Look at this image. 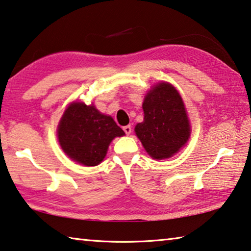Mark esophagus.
Segmentation results:
<instances>
[{"label": "esophagus", "mask_w": 251, "mask_h": 251, "mask_svg": "<svg viewBox=\"0 0 251 251\" xmlns=\"http://www.w3.org/2000/svg\"><path fill=\"white\" fill-rule=\"evenodd\" d=\"M123 129H124V131L126 133V135H129V134L131 133V126H130V125L124 126V127H123Z\"/></svg>", "instance_id": "34e87169"}]
</instances>
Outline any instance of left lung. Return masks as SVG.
Masks as SVG:
<instances>
[{
  "label": "left lung",
  "instance_id": "left-lung-1",
  "mask_svg": "<svg viewBox=\"0 0 251 251\" xmlns=\"http://www.w3.org/2000/svg\"><path fill=\"white\" fill-rule=\"evenodd\" d=\"M144 121L135 133L151 158L166 159L179 151L190 136V125L181 96L172 84L152 86L143 103Z\"/></svg>",
  "mask_w": 251,
  "mask_h": 251
}]
</instances>
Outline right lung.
<instances>
[{"label":"right lung","mask_w":251,"mask_h":251,"mask_svg":"<svg viewBox=\"0 0 251 251\" xmlns=\"http://www.w3.org/2000/svg\"><path fill=\"white\" fill-rule=\"evenodd\" d=\"M125 133L110 116L94 105L71 103L57 126V137L63 151L84 166H96L105 158L110 142Z\"/></svg>","instance_id":"obj_1"}]
</instances>
